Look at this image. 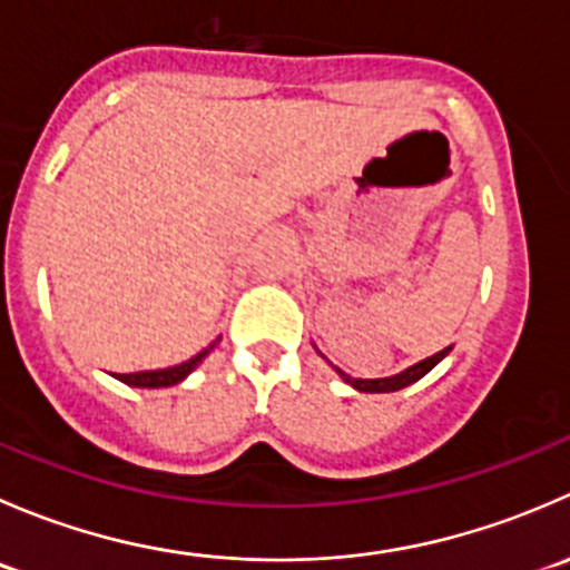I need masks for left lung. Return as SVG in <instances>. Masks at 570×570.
I'll return each instance as SVG.
<instances>
[{
	"label": "left lung",
	"mask_w": 570,
	"mask_h": 570,
	"mask_svg": "<svg viewBox=\"0 0 570 570\" xmlns=\"http://www.w3.org/2000/svg\"><path fill=\"white\" fill-rule=\"evenodd\" d=\"M317 350V347H314ZM320 353V350H317ZM452 353V344L450 347H444L441 350V353H435V355H430V358H424V361H419V364H413V366H407V370H402V372H396V375H392V377H370V381H366V377H350L347 372H342L338 370V366H333V370H336V375L342 377L344 383H347V386H353L355 392H364V394H386V392H400V389H405V386H411V383H416V381H422L424 375H428L430 370H433L435 364H441V361L446 358V355ZM322 355V353H320ZM322 358H325V355H322ZM327 361V358H325Z\"/></svg>",
	"instance_id": "1"
}]
</instances>
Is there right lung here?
<instances>
[{
	"label": "right lung",
	"instance_id": "1",
	"mask_svg": "<svg viewBox=\"0 0 570 570\" xmlns=\"http://www.w3.org/2000/svg\"><path fill=\"white\" fill-rule=\"evenodd\" d=\"M217 342H220V336L215 338V342L209 344V347L200 350L198 355H193L189 361H184V364H176V366H165V370H151V372H131V375H115L120 383H126V386H135V389H168V386H176V383H181L184 377L189 375V372L195 370V366L200 364V361L206 358V355L212 353V350L217 347Z\"/></svg>",
	"mask_w": 570,
	"mask_h": 570
}]
</instances>
